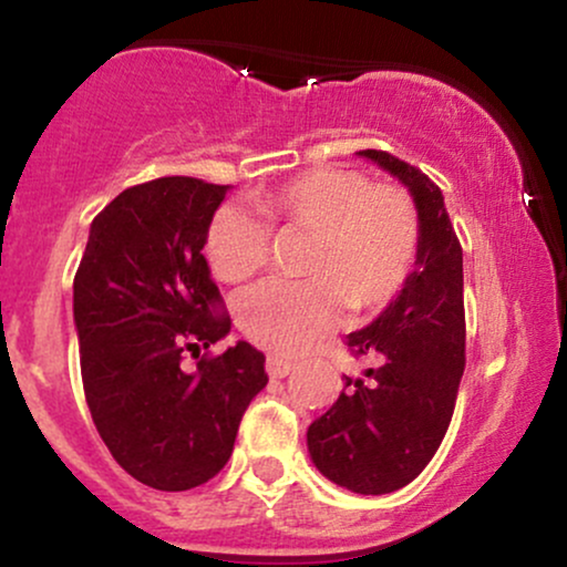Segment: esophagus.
<instances>
[{"label":"esophagus","instance_id":"1","mask_svg":"<svg viewBox=\"0 0 567 567\" xmlns=\"http://www.w3.org/2000/svg\"><path fill=\"white\" fill-rule=\"evenodd\" d=\"M292 370H296V365L288 360H282V357H269V360H266V373H269L271 379H285V375H290Z\"/></svg>","mask_w":567,"mask_h":567}]
</instances>
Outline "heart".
Listing matches in <instances>:
<instances>
[{"mask_svg":"<svg viewBox=\"0 0 567 567\" xmlns=\"http://www.w3.org/2000/svg\"><path fill=\"white\" fill-rule=\"evenodd\" d=\"M255 213L224 205L207 229V258L224 282H247L269 258V229L306 231L298 282H264L237 303L243 333L275 354L309 349L341 320L379 311L419 256V218L402 188L362 173L311 167L252 197Z\"/></svg>","mask_w":567,"mask_h":567,"instance_id":"b5f03b06","label":"heart"}]
</instances>
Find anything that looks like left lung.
Returning <instances> with one entry per match:
<instances>
[{
  "label": "left lung",
  "instance_id": "1",
  "mask_svg": "<svg viewBox=\"0 0 567 567\" xmlns=\"http://www.w3.org/2000/svg\"><path fill=\"white\" fill-rule=\"evenodd\" d=\"M357 157L394 175L413 197L419 256L408 282L368 328L349 333L370 360L360 379L306 432L311 464L330 483L381 496L413 483L437 453L464 375V256L445 197L424 173L386 152Z\"/></svg>",
  "mask_w": 567,
  "mask_h": 567
}]
</instances>
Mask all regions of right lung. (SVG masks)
Wrapping results in <instances>:
<instances>
[{
  "instance_id": "right-lung-1",
  "label": "right lung",
  "mask_w": 567,
  "mask_h": 567,
  "mask_svg": "<svg viewBox=\"0 0 567 567\" xmlns=\"http://www.w3.org/2000/svg\"><path fill=\"white\" fill-rule=\"evenodd\" d=\"M231 186L157 178L125 188L90 226L74 277L82 383L116 464L154 491H192L224 470L247 405L269 381L247 341L184 368L229 336L202 247Z\"/></svg>"
}]
</instances>
